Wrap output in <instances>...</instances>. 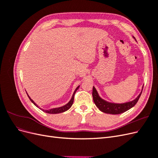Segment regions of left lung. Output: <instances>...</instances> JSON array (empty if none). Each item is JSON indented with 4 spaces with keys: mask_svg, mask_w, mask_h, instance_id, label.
<instances>
[{
    "mask_svg": "<svg viewBox=\"0 0 158 158\" xmlns=\"http://www.w3.org/2000/svg\"><path fill=\"white\" fill-rule=\"evenodd\" d=\"M133 37L134 39L136 40L135 37ZM142 89H143V87L140 94L138 95L136 99L132 100V101L123 103H114L108 102L106 101V100H104L102 98H100L96 89H95V87L94 86L93 92H92L93 100L95 104V106H97L98 108H99V109L101 111L106 113H108V114H121L128 111V109H131L132 107L135 106L142 94Z\"/></svg>",
    "mask_w": 158,
    "mask_h": 158,
    "instance_id": "obj_1",
    "label": "left lung"
}]
</instances>
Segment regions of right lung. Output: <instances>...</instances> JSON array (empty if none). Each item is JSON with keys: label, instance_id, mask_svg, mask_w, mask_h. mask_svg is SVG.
<instances>
[{"label": "right lung", "instance_id": "right-lung-1", "mask_svg": "<svg viewBox=\"0 0 158 158\" xmlns=\"http://www.w3.org/2000/svg\"><path fill=\"white\" fill-rule=\"evenodd\" d=\"M79 87H80V85H78V86L76 88V89L74 90V94H73V96H72V98H71V99L70 100L69 102L68 103H66V105H64V106H62V107H56V108H52V109H49V110H44V109H41L39 106H37V105L33 101V100L31 99V98L29 96V95H28V94H27L28 98H29V99H30V101H31L33 104H34L37 107L40 108V109H41L43 111H44V112H45V113H49V114H56V113H63V112H64V111H67L68 109H69L71 107L72 105L73 104L74 94H75L76 91H77V89L79 88ZM26 93H27V92H26Z\"/></svg>", "mask_w": 158, "mask_h": 158}]
</instances>
